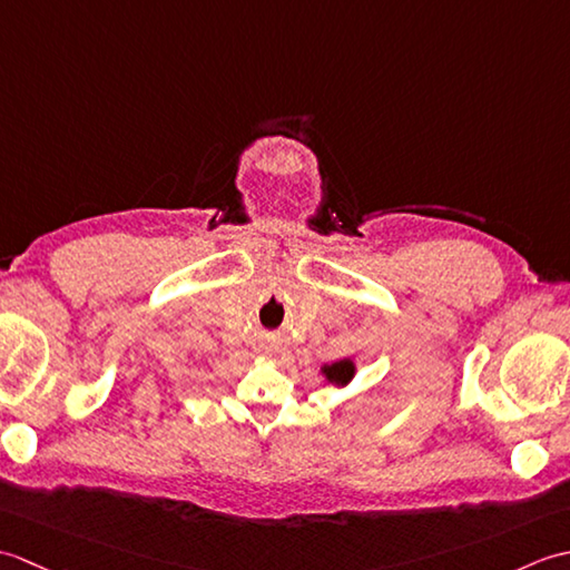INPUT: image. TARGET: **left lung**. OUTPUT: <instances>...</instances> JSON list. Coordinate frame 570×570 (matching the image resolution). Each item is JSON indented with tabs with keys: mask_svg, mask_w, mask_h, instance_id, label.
Wrapping results in <instances>:
<instances>
[{
	"mask_svg": "<svg viewBox=\"0 0 570 570\" xmlns=\"http://www.w3.org/2000/svg\"><path fill=\"white\" fill-rule=\"evenodd\" d=\"M355 372H357L355 362L347 360V357L333 362V365H323L321 367V374L325 377V382H331L335 386H347L350 382H353Z\"/></svg>",
	"mask_w": 570,
	"mask_h": 570,
	"instance_id": "8db88e82",
	"label": "left lung"
}]
</instances>
